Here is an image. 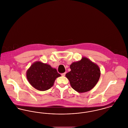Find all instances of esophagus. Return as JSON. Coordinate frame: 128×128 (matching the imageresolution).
Returning <instances> with one entry per match:
<instances>
[{
	"label": "esophagus",
	"mask_w": 128,
	"mask_h": 128,
	"mask_svg": "<svg viewBox=\"0 0 128 128\" xmlns=\"http://www.w3.org/2000/svg\"><path fill=\"white\" fill-rule=\"evenodd\" d=\"M66 74V72H65L63 73V74H61V75H62V76H64L65 75V74Z\"/></svg>",
	"instance_id": "esophagus-1"
}]
</instances>
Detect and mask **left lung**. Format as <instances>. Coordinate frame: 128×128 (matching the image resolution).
I'll list each match as a JSON object with an SVG mask.
<instances>
[{"mask_svg": "<svg viewBox=\"0 0 128 128\" xmlns=\"http://www.w3.org/2000/svg\"><path fill=\"white\" fill-rule=\"evenodd\" d=\"M71 70L66 74L72 88L79 93L92 90L98 83L100 75L99 67L88 58L83 57L70 65Z\"/></svg>", "mask_w": 128, "mask_h": 128, "instance_id": "8db88e82", "label": "left lung"}]
</instances>
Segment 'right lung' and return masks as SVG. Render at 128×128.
Instances as JSON below:
<instances>
[{
    "instance_id": "1",
    "label": "right lung",
    "mask_w": 128,
    "mask_h": 128,
    "mask_svg": "<svg viewBox=\"0 0 128 128\" xmlns=\"http://www.w3.org/2000/svg\"><path fill=\"white\" fill-rule=\"evenodd\" d=\"M26 76L30 84L35 89L45 91L51 88L56 78L61 76L56 70L41 61L33 63L26 71Z\"/></svg>"
}]
</instances>
